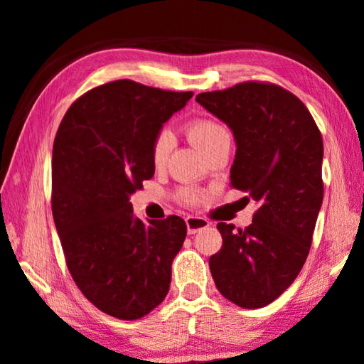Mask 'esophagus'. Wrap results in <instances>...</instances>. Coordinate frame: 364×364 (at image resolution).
Wrapping results in <instances>:
<instances>
[{
    "instance_id": "obj_1",
    "label": "esophagus",
    "mask_w": 364,
    "mask_h": 364,
    "mask_svg": "<svg viewBox=\"0 0 364 364\" xmlns=\"http://www.w3.org/2000/svg\"><path fill=\"white\" fill-rule=\"evenodd\" d=\"M186 226H188L189 234H196L200 230H205V228L208 226V221L205 218H200V217H188Z\"/></svg>"
}]
</instances>
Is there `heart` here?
Here are the masks:
<instances>
[{"label": "heart", "instance_id": "heart-1", "mask_svg": "<svg viewBox=\"0 0 364 364\" xmlns=\"http://www.w3.org/2000/svg\"><path fill=\"white\" fill-rule=\"evenodd\" d=\"M186 132H188L189 139L193 141V144L202 152H205L208 147L213 146L221 138L228 136V132L220 125V123H217L215 120H208V119H199V120L189 122L186 127ZM170 149H171L170 134L167 132H162L156 139H154V144H152L154 167H157V168L164 167L165 162H167V159H168ZM186 197L191 202L196 200L194 193H188Z\"/></svg>", "mask_w": 364, "mask_h": 364}]
</instances>
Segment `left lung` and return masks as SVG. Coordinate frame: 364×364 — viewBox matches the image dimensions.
I'll list each match as a JSON object with an SVG mask.
<instances>
[{"label":"left lung","mask_w":364,"mask_h":364,"mask_svg":"<svg viewBox=\"0 0 364 364\" xmlns=\"http://www.w3.org/2000/svg\"><path fill=\"white\" fill-rule=\"evenodd\" d=\"M196 101L231 130V184L258 205L244 231L217 225L223 247L208 260L212 278L232 304L262 308L292 284L308 257L323 204L321 133L297 96L271 83H239Z\"/></svg>","instance_id":"8db88e82"}]
</instances>
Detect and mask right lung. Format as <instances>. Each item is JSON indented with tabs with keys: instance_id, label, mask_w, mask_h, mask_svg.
Here are the masks:
<instances>
[{
	"instance_id": "right-lung-1",
	"label": "right lung",
	"mask_w": 364,
	"mask_h": 364,
	"mask_svg": "<svg viewBox=\"0 0 364 364\" xmlns=\"http://www.w3.org/2000/svg\"><path fill=\"white\" fill-rule=\"evenodd\" d=\"M193 97L132 80L97 86L67 110L53 146V217L80 291L119 319L147 315L168 294L184 220L134 217L130 197L151 180L152 144Z\"/></svg>"
}]
</instances>
